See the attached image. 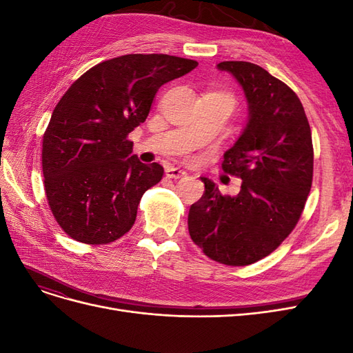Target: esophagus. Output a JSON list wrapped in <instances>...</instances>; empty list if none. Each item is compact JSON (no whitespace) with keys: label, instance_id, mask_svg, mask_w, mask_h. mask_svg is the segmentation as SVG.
Returning a JSON list of instances; mask_svg holds the SVG:
<instances>
[{"label":"esophagus","instance_id":"34e87169","mask_svg":"<svg viewBox=\"0 0 353 353\" xmlns=\"http://www.w3.org/2000/svg\"><path fill=\"white\" fill-rule=\"evenodd\" d=\"M165 174H166V176H168V178H174V179L183 178V176H185V175H187L185 170L179 169V168H174V166H169V168L165 170Z\"/></svg>","mask_w":353,"mask_h":353}]
</instances>
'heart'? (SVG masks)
<instances>
[{"label": "heart", "instance_id": "heart-1", "mask_svg": "<svg viewBox=\"0 0 353 353\" xmlns=\"http://www.w3.org/2000/svg\"><path fill=\"white\" fill-rule=\"evenodd\" d=\"M222 95H225V94H222ZM225 97H228V95H225ZM230 100H231V97H228ZM231 103H232V100H231Z\"/></svg>", "mask_w": 353, "mask_h": 353}]
</instances>
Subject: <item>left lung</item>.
Returning <instances> with one entry per match:
<instances>
[{"label": "left lung", "mask_w": 353, "mask_h": 353, "mask_svg": "<svg viewBox=\"0 0 353 353\" xmlns=\"http://www.w3.org/2000/svg\"><path fill=\"white\" fill-rule=\"evenodd\" d=\"M218 69L239 81L249 103V122L222 162L243 183L231 197L201 178L188 232L212 261L244 266L272 253L299 222L312 185V132L296 92L263 68L222 61Z\"/></svg>", "instance_id": "8db88e82"}]
</instances>
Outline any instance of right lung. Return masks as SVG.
<instances>
[{
  "label": "right lung",
  "instance_id": "right-lung-1",
  "mask_svg": "<svg viewBox=\"0 0 353 353\" xmlns=\"http://www.w3.org/2000/svg\"><path fill=\"white\" fill-rule=\"evenodd\" d=\"M197 65L168 54L114 57L60 99L42 137V174L50 210L70 239L108 244L132 228L163 168L131 156L128 135L147 119L157 90Z\"/></svg>",
  "mask_w": 353,
  "mask_h": 353
}]
</instances>
